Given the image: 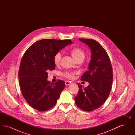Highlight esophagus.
<instances>
[{"mask_svg":"<svg viewBox=\"0 0 135 135\" xmlns=\"http://www.w3.org/2000/svg\"><path fill=\"white\" fill-rule=\"evenodd\" d=\"M70 84V82L69 81H65V84H66V85H68Z\"/></svg>","mask_w":135,"mask_h":135,"instance_id":"obj_1","label":"esophagus"}]
</instances>
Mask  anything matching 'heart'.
Returning a JSON list of instances; mask_svg holds the SVG:
<instances>
[{
	"label": "heart",
	"instance_id": "obj_1",
	"mask_svg": "<svg viewBox=\"0 0 135 135\" xmlns=\"http://www.w3.org/2000/svg\"><path fill=\"white\" fill-rule=\"evenodd\" d=\"M71 54L73 57L78 61H83L85 57V52L84 50L80 47H75L71 50ZM62 58L61 52L59 51L54 56V62L56 65L60 64ZM76 72L71 71H64L61 73V75L67 79H72Z\"/></svg>",
	"mask_w": 135,
	"mask_h": 135
}]
</instances>
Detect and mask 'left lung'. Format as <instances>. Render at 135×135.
I'll list each match as a JSON object with an SVG mask.
<instances>
[{"mask_svg":"<svg viewBox=\"0 0 135 135\" xmlns=\"http://www.w3.org/2000/svg\"><path fill=\"white\" fill-rule=\"evenodd\" d=\"M88 45L91 51L89 70L81 77L88 81L86 88L77 83L78 94L75 97L77 107L85 111H92L101 106L109 96L113 81V71L109 56L103 46L91 39L79 38Z\"/></svg>","mask_w":135,"mask_h":135,"instance_id":"1","label":"left lung"}]
</instances>
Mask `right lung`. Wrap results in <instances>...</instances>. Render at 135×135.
I'll return each instance as SVG.
<instances>
[{"instance_id":"obj_1","label":"right lung","mask_w":135,"mask_h":135,"mask_svg":"<svg viewBox=\"0 0 135 135\" xmlns=\"http://www.w3.org/2000/svg\"><path fill=\"white\" fill-rule=\"evenodd\" d=\"M70 44V39H44L33 44L24 53L19 81L22 95L32 108L45 111L56 105L65 84L61 79L53 84L47 81V71L55 69L54 55Z\"/></svg>"}]
</instances>
